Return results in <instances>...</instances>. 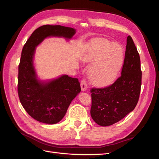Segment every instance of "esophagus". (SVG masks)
<instances>
[{
	"label": "esophagus",
	"instance_id": "1",
	"mask_svg": "<svg viewBox=\"0 0 159 159\" xmlns=\"http://www.w3.org/2000/svg\"><path fill=\"white\" fill-rule=\"evenodd\" d=\"M88 84H87V81H86L85 79H83L81 81V91H85L88 89Z\"/></svg>",
	"mask_w": 159,
	"mask_h": 159
}]
</instances>
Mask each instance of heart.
Listing matches in <instances>:
<instances>
[{"instance_id":"b5f03b06","label":"heart","mask_w":159,"mask_h":159,"mask_svg":"<svg viewBox=\"0 0 159 159\" xmlns=\"http://www.w3.org/2000/svg\"><path fill=\"white\" fill-rule=\"evenodd\" d=\"M84 61H91L89 77L96 85L105 86L112 83L123 62V50L117 43L97 39L92 42L83 56Z\"/></svg>"}]
</instances>
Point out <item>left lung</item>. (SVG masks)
<instances>
[{"label": "left lung", "instance_id": "1", "mask_svg": "<svg viewBox=\"0 0 159 159\" xmlns=\"http://www.w3.org/2000/svg\"><path fill=\"white\" fill-rule=\"evenodd\" d=\"M141 78L140 56L129 36L121 76L107 87L90 90V113L93 121L99 125L109 126L131 112L138 103Z\"/></svg>", "mask_w": 159, "mask_h": 159}]
</instances>
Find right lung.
<instances>
[{
    "label": "right lung",
    "instance_id": "add662e5",
    "mask_svg": "<svg viewBox=\"0 0 159 159\" xmlns=\"http://www.w3.org/2000/svg\"><path fill=\"white\" fill-rule=\"evenodd\" d=\"M75 30L60 25L38 28L22 48L18 66V93L22 107L38 121L56 124L63 119L71 101L81 91L78 79L68 75L43 82L37 79L33 57L36 47L49 36L72 38Z\"/></svg>",
    "mask_w": 159,
    "mask_h": 159
}]
</instances>
